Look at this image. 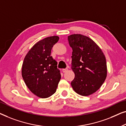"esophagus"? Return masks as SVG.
<instances>
[{
    "mask_svg": "<svg viewBox=\"0 0 126 126\" xmlns=\"http://www.w3.org/2000/svg\"><path fill=\"white\" fill-rule=\"evenodd\" d=\"M67 71H68V68H63V70H62V71H63V72H67Z\"/></svg>",
    "mask_w": 126,
    "mask_h": 126,
    "instance_id": "esophagus-1",
    "label": "esophagus"
}]
</instances>
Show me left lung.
<instances>
[{
	"label": "left lung",
	"mask_w": 126,
	"mask_h": 126,
	"mask_svg": "<svg viewBox=\"0 0 126 126\" xmlns=\"http://www.w3.org/2000/svg\"><path fill=\"white\" fill-rule=\"evenodd\" d=\"M72 49L71 68L75 78L71 84L74 91L82 96L93 94L107 77L104 55L99 46L88 36L72 34L68 36Z\"/></svg>",
	"instance_id": "1"
}]
</instances>
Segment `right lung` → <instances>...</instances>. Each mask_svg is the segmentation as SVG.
<instances>
[{
    "label": "right lung",
    "mask_w": 126,
    "mask_h": 126,
    "mask_svg": "<svg viewBox=\"0 0 126 126\" xmlns=\"http://www.w3.org/2000/svg\"><path fill=\"white\" fill-rule=\"evenodd\" d=\"M59 39L52 36L37 42L23 63V79L30 91L39 98H47L54 94L61 80L57 62L51 56L52 48Z\"/></svg>",
    "instance_id": "add662e5"
}]
</instances>
